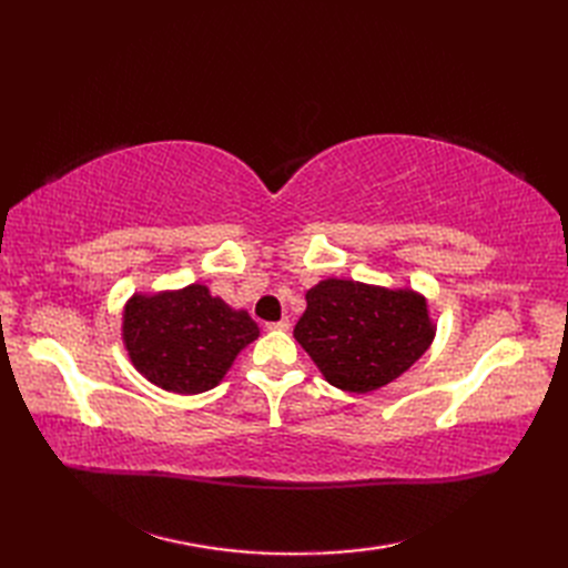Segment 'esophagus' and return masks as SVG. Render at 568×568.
Listing matches in <instances>:
<instances>
[{
    "label": "esophagus",
    "mask_w": 568,
    "mask_h": 568,
    "mask_svg": "<svg viewBox=\"0 0 568 568\" xmlns=\"http://www.w3.org/2000/svg\"><path fill=\"white\" fill-rule=\"evenodd\" d=\"M270 332H288L291 329V322L288 320H280V322H270L267 324Z\"/></svg>",
    "instance_id": "1"
}]
</instances>
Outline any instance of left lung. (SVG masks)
Segmentation results:
<instances>
[{
    "mask_svg": "<svg viewBox=\"0 0 568 568\" xmlns=\"http://www.w3.org/2000/svg\"><path fill=\"white\" fill-rule=\"evenodd\" d=\"M305 301L294 336L324 379L348 393L398 379L436 336L426 298L412 288L324 280Z\"/></svg>",
    "mask_w": 568,
    "mask_h": 568,
    "instance_id": "obj_1",
    "label": "left lung"
}]
</instances>
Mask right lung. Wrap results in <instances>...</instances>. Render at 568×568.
I'll list each match as a JSON object with an SVG mask.
<instances>
[{"mask_svg":"<svg viewBox=\"0 0 568 568\" xmlns=\"http://www.w3.org/2000/svg\"><path fill=\"white\" fill-rule=\"evenodd\" d=\"M257 334L246 311H234L203 284L134 294L123 313V343L134 369L184 395L217 386Z\"/></svg>","mask_w":568,"mask_h":568,"instance_id":"1","label":"right lung"}]
</instances>
